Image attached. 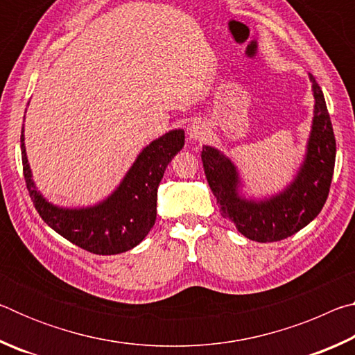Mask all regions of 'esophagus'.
<instances>
[{
    "label": "esophagus",
    "mask_w": 355,
    "mask_h": 355,
    "mask_svg": "<svg viewBox=\"0 0 355 355\" xmlns=\"http://www.w3.org/2000/svg\"><path fill=\"white\" fill-rule=\"evenodd\" d=\"M188 135L192 141H200L208 135L207 123L200 119H196L188 127Z\"/></svg>",
    "instance_id": "1"
}]
</instances>
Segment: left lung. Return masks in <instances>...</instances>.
Segmentation results:
<instances>
[{
  "mask_svg": "<svg viewBox=\"0 0 355 355\" xmlns=\"http://www.w3.org/2000/svg\"><path fill=\"white\" fill-rule=\"evenodd\" d=\"M315 116L307 153L297 175L277 196L252 200L239 196L236 166L214 147L202 150V163L220 213L252 241L274 243L297 233L321 213L332 183L336 144L321 87L310 75Z\"/></svg>",
  "mask_w": 355,
  "mask_h": 355,
  "instance_id": "1",
  "label": "left lung"
}]
</instances>
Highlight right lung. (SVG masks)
<instances>
[{"mask_svg":"<svg viewBox=\"0 0 355 355\" xmlns=\"http://www.w3.org/2000/svg\"><path fill=\"white\" fill-rule=\"evenodd\" d=\"M23 175L42 219L78 248L97 255H116L136 248L152 230L156 196L167 164L184 146V131L172 130L142 150L122 183L103 202L87 208H61L35 189L25 136H20Z\"/></svg>","mask_w":355,"mask_h":355,"instance_id":"right-lung-1","label":"right lung"}]
</instances>
